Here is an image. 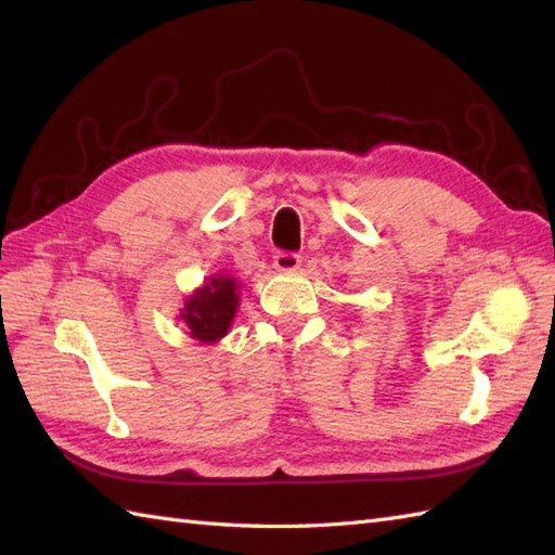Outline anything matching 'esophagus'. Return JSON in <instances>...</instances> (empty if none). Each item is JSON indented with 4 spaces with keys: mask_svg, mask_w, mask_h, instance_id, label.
Returning <instances> with one entry per match:
<instances>
[{
    "mask_svg": "<svg viewBox=\"0 0 555 555\" xmlns=\"http://www.w3.org/2000/svg\"><path fill=\"white\" fill-rule=\"evenodd\" d=\"M300 264H302V260H300V255H295V253H279L276 258H274V269L276 272H295V269H300Z\"/></svg>",
    "mask_w": 555,
    "mask_h": 555,
    "instance_id": "esophagus-1",
    "label": "esophagus"
}]
</instances>
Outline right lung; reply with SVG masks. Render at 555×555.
Segmentation results:
<instances>
[{"label":"right lung","instance_id":"right-lung-1","mask_svg":"<svg viewBox=\"0 0 555 555\" xmlns=\"http://www.w3.org/2000/svg\"><path fill=\"white\" fill-rule=\"evenodd\" d=\"M238 288L241 283L232 274H212L184 297L180 319L198 345H216L230 333L238 309Z\"/></svg>","mask_w":555,"mask_h":555}]
</instances>
